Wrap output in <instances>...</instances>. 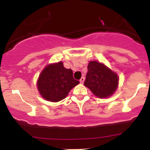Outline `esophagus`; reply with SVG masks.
<instances>
[{"instance_id":"esophagus-1","label":"esophagus","mask_w":150,"mask_h":150,"mask_svg":"<svg viewBox=\"0 0 150 150\" xmlns=\"http://www.w3.org/2000/svg\"><path fill=\"white\" fill-rule=\"evenodd\" d=\"M84 81H85V77H81V78H80V83L83 84Z\"/></svg>"}]
</instances>
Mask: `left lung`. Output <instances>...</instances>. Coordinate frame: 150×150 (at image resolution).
Here are the masks:
<instances>
[{
    "label": "left lung",
    "mask_w": 150,
    "mask_h": 150,
    "mask_svg": "<svg viewBox=\"0 0 150 150\" xmlns=\"http://www.w3.org/2000/svg\"><path fill=\"white\" fill-rule=\"evenodd\" d=\"M87 69L84 83L86 87L99 98L112 95L118 87V75L97 61L89 62Z\"/></svg>",
    "instance_id": "left-lung-1"
}]
</instances>
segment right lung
<instances>
[{
    "label": "right lung",
    "instance_id": "right-lung-1",
    "mask_svg": "<svg viewBox=\"0 0 150 150\" xmlns=\"http://www.w3.org/2000/svg\"><path fill=\"white\" fill-rule=\"evenodd\" d=\"M80 83L73 77V70L66 69L62 62L47 65L39 75V92L46 100L57 102L63 99Z\"/></svg>",
    "mask_w": 150,
    "mask_h": 150
}]
</instances>
